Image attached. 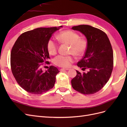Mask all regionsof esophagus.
<instances>
[{"instance_id":"esophagus-1","label":"esophagus","mask_w":127,"mask_h":127,"mask_svg":"<svg viewBox=\"0 0 127 127\" xmlns=\"http://www.w3.org/2000/svg\"><path fill=\"white\" fill-rule=\"evenodd\" d=\"M69 70V69L68 68H61V69H60V71H64V70Z\"/></svg>"}]
</instances>
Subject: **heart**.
Masks as SVG:
<instances>
[{
	"instance_id": "obj_1",
	"label": "heart",
	"mask_w": 127,
	"mask_h": 127,
	"mask_svg": "<svg viewBox=\"0 0 127 127\" xmlns=\"http://www.w3.org/2000/svg\"><path fill=\"white\" fill-rule=\"evenodd\" d=\"M57 38L63 43L70 45L69 52L77 56H81L84 54L87 49V41L80 38L79 34L71 30H66L61 32L57 35ZM48 51L51 55H56L58 50V45L52 38L49 39L47 43ZM71 56L59 55L57 56L54 62L57 66L61 67H68L74 61Z\"/></svg>"
}]
</instances>
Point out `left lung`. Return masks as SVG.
Here are the masks:
<instances>
[{"label": "left lung", "instance_id": "8db88e82", "mask_svg": "<svg viewBox=\"0 0 127 127\" xmlns=\"http://www.w3.org/2000/svg\"><path fill=\"white\" fill-rule=\"evenodd\" d=\"M86 36L87 46L77 66L87 73L76 70L71 80L75 90L83 94H93L101 90L109 80L113 68V53L110 40L105 32L88 25L73 26Z\"/></svg>", "mask_w": 127, "mask_h": 127}]
</instances>
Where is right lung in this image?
Wrapping results in <instances>:
<instances>
[{
    "instance_id": "obj_1",
    "label": "right lung",
    "mask_w": 127,
    "mask_h": 127,
    "mask_svg": "<svg viewBox=\"0 0 127 127\" xmlns=\"http://www.w3.org/2000/svg\"><path fill=\"white\" fill-rule=\"evenodd\" d=\"M61 27L40 28L25 32L18 37L11 49V72L18 85L31 94H41L55 85L59 70L51 66L43 71L42 67L43 63L50 64L47 41Z\"/></svg>"
}]
</instances>
